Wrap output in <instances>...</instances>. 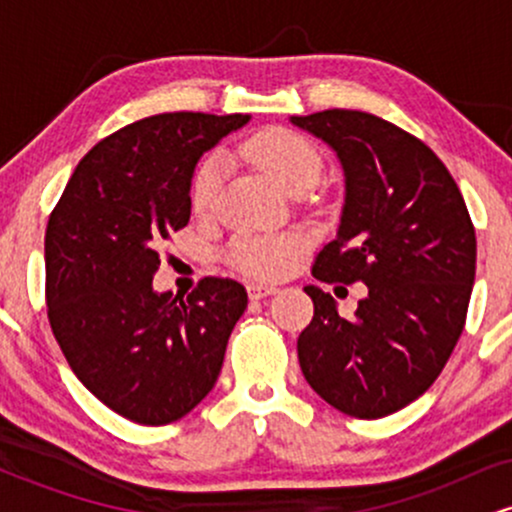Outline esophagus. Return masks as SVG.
I'll list each match as a JSON object with an SVG mask.
<instances>
[{
	"label": "esophagus",
	"mask_w": 512,
	"mask_h": 512,
	"mask_svg": "<svg viewBox=\"0 0 512 512\" xmlns=\"http://www.w3.org/2000/svg\"><path fill=\"white\" fill-rule=\"evenodd\" d=\"M276 289L274 286H267V284H248V296L252 301H260V298H267V296H274Z\"/></svg>",
	"instance_id": "34e87169"
}]
</instances>
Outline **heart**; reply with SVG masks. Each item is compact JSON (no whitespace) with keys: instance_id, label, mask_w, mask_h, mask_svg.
I'll use <instances>...</instances> for the list:
<instances>
[{"instance_id":"heart-1","label":"heart","mask_w":512,"mask_h":512,"mask_svg":"<svg viewBox=\"0 0 512 512\" xmlns=\"http://www.w3.org/2000/svg\"><path fill=\"white\" fill-rule=\"evenodd\" d=\"M240 154L255 163L272 178L286 195L305 192L320 180L322 156L308 139L289 129H267L255 134L240 149ZM223 178H226V158L209 154L199 163L190 185V204L197 214H211L219 202ZM296 245L289 238H238L231 245V262L252 276L274 279L289 267Z\"/></svg>"}]
</instances>
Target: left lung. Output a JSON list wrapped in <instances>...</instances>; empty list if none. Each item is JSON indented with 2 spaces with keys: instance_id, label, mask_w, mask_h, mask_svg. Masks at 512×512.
I'll return each mask as SVG.
<instances>
[{
  "instance_id": "1",
  "label": "left lung",
  "mask_w": 512,
  "mask_h": 512,
  "mask_svg": "<svg viewBox=\"0 0 512 512\" xmlns=\"http://www.w3.org/2000/svg\"><path fill=\"white\" fill-rule=\"evenodd\" d=\"M337 156L344 204L313 276L363 281L354 317L305 286L315 315L298 337L308 385L334 409L380 419L421 397L460 339L477 238L448 168L424 142L361 110L289 117Z\"/></svg>"
}]
</instances>
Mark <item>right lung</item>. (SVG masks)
I'll return each instance as SVG.
<instances>
[{"label": "right lung", "instance_id": "1", "mask_svg": "<svg viewBox=\"0 0 512 512\" xmlns=\"http://www.w3.org/2000/svg\"><path fill=\"white\" fill-rule=\"evenodd\" d=\"M250 115L161 113L81 158L45 231L48 315L74 375L134 424L178 421L209 395L248 308L233 279L187 298L154 289L161 248L190 221L199 158Z\"/></svg>", "mask_w": 512, "mask_h": 512}]
</instances>
